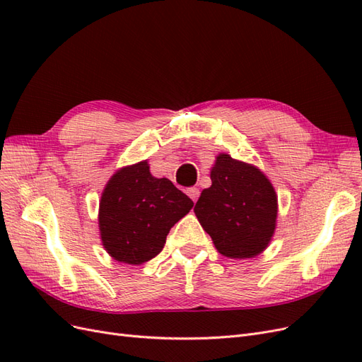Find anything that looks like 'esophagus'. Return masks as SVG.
Returning a JSON list of instances; mask_svg holds the SVG:
<instances>
[{
	"label": "esophagus",
	"instance_id": "esophagus-1",
	"mask_svg": "<svg viewBox=\"0 0 362 362\" xmlns=\"http://www.w3.org/2000/svg\"><path fill=\"white\" fill-rule=\"evenodd\" d=\"M199 193H201V192H199V189H196V187H192V189H189V190H187V194L190 196L193 202L198 201V198H199Z\"/></svg>",
	"mask_w": 362,
	"mask_h": 362
}]
</instances>
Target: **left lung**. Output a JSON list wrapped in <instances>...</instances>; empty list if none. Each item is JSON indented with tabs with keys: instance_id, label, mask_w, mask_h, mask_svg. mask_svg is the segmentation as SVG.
<instances>
[{
	"instance_id": "left-lung-1",
	"label": "left lung",
	"mask_w": 362,
	"mask_h": 362,
	"mask_svg": "<svg viewBox=\"0 0 362 362\" xmlns=\"http://www.w3.org/2000/svg\"><path fill=\"white\" fill-rule=\"evenodd\" d=\"M194 213L222 255L250 258L270 242L278 199L261 170L221 154L211 169V187L202 190Z\"/></svg>"
}]
</instances>
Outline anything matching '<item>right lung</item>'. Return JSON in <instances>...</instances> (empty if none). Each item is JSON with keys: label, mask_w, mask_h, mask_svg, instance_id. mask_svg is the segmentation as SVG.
Here are the masks:
<instances>
[{"label": "right lung", "mask_w": 362, "mask_h": 362, "mask_svg": "<svg viewBox=\"0 0 362 362\" xmlns=\"http://www.w3.org/2000/svg\"><path fill=\"white\" fill-rule=\"evenodd\" d=\"M193 201L168 178H156L146 161L116 172L101 196L103 245L116 261L144 264L157 257Z\"/></svg>", "instance_id": "right-lung-1"}]
</instances>
